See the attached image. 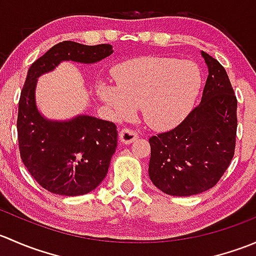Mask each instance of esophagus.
Here are the masks:
<instances>
[{"label":"esophagus","mask_w":256,"mask_h":256,"mask_svg":"<svg viewBox=\"0 0 256 256\" xmlns=\"http://www.w3.org/2000/svg\"><path fill=\"white\" fill-rule=\"evenodd\" d=\"M138 138V132L135 130H132V128H125L120 131V141L125 144H132Z\"/></svg>","instance_id":"1"}]
</instances>
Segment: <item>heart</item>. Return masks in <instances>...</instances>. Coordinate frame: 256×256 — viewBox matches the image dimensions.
<instances>
[{
	"instance_id": "heart-1",
	"label": "heart",
	"mask_w": 256,
	"mask_h": 256,
	"mask_svg": "<svg viewBox=\"0 0 256 256\" xmlns=\"http://www.w3.org/2000/svg\"><path fill=\"white\" fill-rule=\"evenodd\" d=\"M116 85L100 82L98 95L116 118H130L141 108L144 122L154 130H168L190 112L202 78L197 64L167 56H142L114 69Z\"/></svg>"
}]
</instances>
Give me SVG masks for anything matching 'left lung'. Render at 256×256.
Returning <instances> with one entry per match:
<instances>
[{
    "mask_svg": "<svg viewBox=\"0 0 256 256\" xmlns=\"http://www.w3.org/2000/svg\"><path fill=\"white\" fill-rule=\"evenodd\" d=\"M208 78L202 100L172 130L150 138L148 174L170 196H194L213 188L236 151V96L224 66L202 52Z\"/></svg>",
    "mask_w": 256,
    "mask_h": 256,
    "instance_id": "8db88e82",
    "label": "left lung"
}]
</instances>
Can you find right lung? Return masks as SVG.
Here are the masks:
<instances>
[{
    "label": "right lung",
    "instance_id": "add662e5",
    "mask_svg": "<svg viewBox=\"0 0 256 256\" xmlns=\"http://www.w3.org/2000/svg\"><path fill=\"white\" fill-rule=\"evenodd\" d=\"M112 44L84 46L64 40L52 47L28 69L18 102L20 154L30 176L60 196L86 194L102 182L118 146L112 121L79 115L68 121L43 118L36 105L37 78L60 62L92 64L112 53Z\"/></svg>",
    "mask_w": 256,
    "mask_h": 256
}]
</instances>
